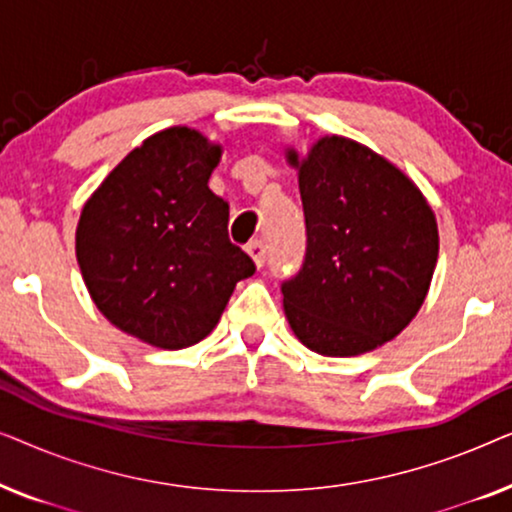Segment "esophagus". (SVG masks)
Here are the masks:
<instances>
[{
  "label": "esophagus",
  "mask_w": 512,
  "mask_h": 512,
  "mask_svg": "<svg viewBox=\"0 0 512 512\" xmlns=\"http://www.w3.org/2000/svg\"><path fill=\"white\" fill-rule=\"evenodd\" d=\"M247 254L254 258V263L258 265V268H261V265L265 263V244H263V240H251L247 244Z\"/></svg>",
  "instance_id": "34e87169"
}]
</instances>
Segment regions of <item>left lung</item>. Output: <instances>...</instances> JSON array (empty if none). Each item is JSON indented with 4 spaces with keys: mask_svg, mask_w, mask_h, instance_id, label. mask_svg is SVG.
Segmentation results:
<instances>
[{
    "mask_svg": "<svg viewBox=\"0 0 512 512\" xmlns=\"http://www.w3.org/2000/svg\"><path fill=\"white\" fill-rule=\"evenodd\" d=\"M298 170L307 254L282 284L291 331L321 356H359L415 319L438 261L436 214L408 174L347 137H321Z\"/></svg>",
    "mask_w": 512,
    "mask_h": 512,
    "instance_id": "1",
    "label": "left lung"
}]
</instances>
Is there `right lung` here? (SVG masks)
<instances>
[{
	"mask_svg": "<svg viewBox=\"0 0 512 512\" xmlns=\"http://www.w3.org/2000/svg\"><path fill=\"white\" fill-rule=\"evenodd\" d=\"M221 144L174 125L132 149L86 200L76 261L104 317L146 345L184 349L219 324L256 265L228 240V202L207 181Z\"/></svg>",
	"mask_w": 512,
	"mask_h": 512,
	"instance_id": "obj_1",
	"label": "right lung"
}]
</instances>
